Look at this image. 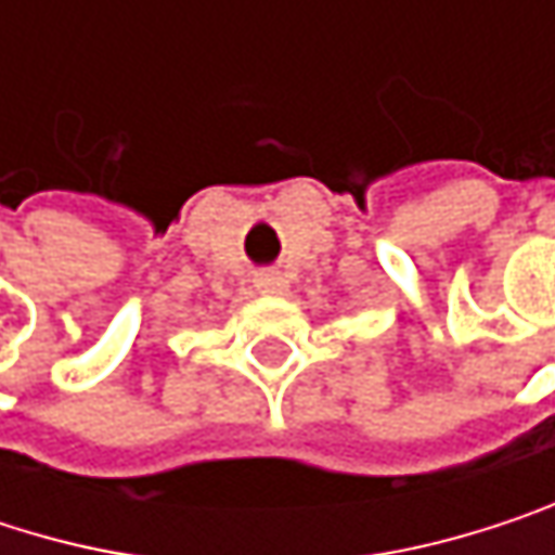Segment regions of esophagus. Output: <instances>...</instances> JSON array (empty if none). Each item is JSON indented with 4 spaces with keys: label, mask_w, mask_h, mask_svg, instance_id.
Here are the masks:
<instances>
[{
    "label": "esophagus",
    "mask_w": 555,
    "mask_h": 555,
    "mask_svg": "<svg viewBox=\"0 0 555 555\" xmlns=\"http://www.w3.org/2000/svg\"><path fill=\"white\" fill-rule=\"evenodd\" d=\"M257 288L263 292V295H288V282L282 273H260L257 276Z\"/></svg>",
    "instance_id": "obj_1"
}]
</instances>
